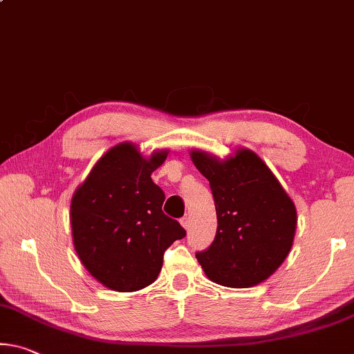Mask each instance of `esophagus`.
<instances>
[{
    "mask_svg": "<svg viewBox=\"0 0 354 354\" xmlns=\"http://www.w3.org/2000/svg\"><path fill=\"white\" fill-rule=\"evenodd\" d=\"M179 222H181V225H183L184 228L189 230V227H190V217H189V216H184Z\"/></svg>",
    "mask_w": 354,
    "mask_h": 354,
    "instance_id": "34e87169",
    "label": "esophagus"
}]
</instances>
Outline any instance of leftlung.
<instances>
[{
  "instance_id": "1",
  "label": "left lung",
  "mask_w": 354,
  "mask_h": 354,
  "mask_svg": "<svg viewBox=\"0 0 354 354\" xmlns=\"http://www.w3.org/2000/svg\"><path fill=\"white\" fill-rule=\"evenodd\" d=\"M190 157L209 181L217 214L214 241L197 252L207 279L232 288L265 282L293 245L295 203L254 151L241 148L221 160L194 149Z\"/></svg>"
}]
</instances>
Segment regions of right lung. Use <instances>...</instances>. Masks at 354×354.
<instances>
[{"mask_svg":"<svg viewBox=\"0 0 354 354\" xmlns=\"http://www.w3.org/2000/svg\"><path fill=\"white\" fill-rule=\"evenodd\" d=\"M148 159L124 142L100 157L71 201L72 238L91 276L115 291H137L159 276L164 252L186 236L162 211L165 194L151 173L167 159Z\"/></svg>","mask_w":354,"mask_h":354,"instance_id":"right-lung-1","label":"right lung"}]
</instances>
